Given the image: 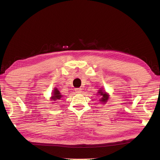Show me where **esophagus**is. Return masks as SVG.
<instances>
[{
    "label": "esophagus",
    "instance_id": "34e87169",
    "mask_svg": "<svg viewBox=\"0 0 160 160\" xmlns=\"http://www.w3.org/2000/svg\"><path fill=\"white\" fill-rule=\"evenodd\" d=\"M75 91L78 93H80L82 92V89H80V88H76V89H75Z\"/></svg>",
    "mask_w": 160,
    "mask_h": 160
}]
</instances>
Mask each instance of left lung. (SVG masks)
<instances>
[{
    "label": "left lung",
    "instance_id": "obj_1",
    "mask_svg": "<svg viewBox=\"0 0 160 160\" xmlns=\"http://www.w3.org/2000/svg\"><path fill=\"white\" fill-rule=\"evenodd\" d=\"M98 93H100V95H101L102 96V98H101V100H100V101L101 102H106L107 101V100L108 99V94H107L106 93H103L102 91V90H100V91L99 92H98Z\"/></svg>",
    "mask_w": 160,
    "mask_h": 160
}]
</instances>
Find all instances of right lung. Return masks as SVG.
Segmentation results:
<instances>
[{
    "mask_svg": "<svg viewBox=\"0 0 160 160\" xmlns=\"http://www.w3.org/2000/svg\"><path fill=\"white\" fill-rule=\"evenodd\" d=\"M53 96L52 97V99L55 101V100H60L61 97H62V96L60 95V93L59 92V91L57 89H55L53 90Z\"/></svg>",
    "mask_w": 160,
    "mask_h": 160,
    "instance_id": "obj_1",
    "label": "right lung"
}]
</instances>
